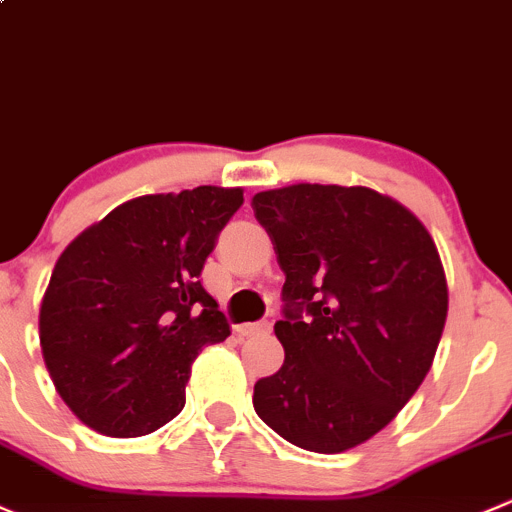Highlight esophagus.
<instances>
[{
    "label": "esophagus",
    "mask_w": 512,
    "mask_h": 512,
    "mask_svg": "<svg viewBox=\"0 0 512 512\" xmlns=\"http://www.w3.org/2000/svg\"><path fill=\"white\" fill-rule=\"evenodd\" d=\"M270 322H247V325H240L237 327V332H240L242 337H252V335H265V332H270Z\"/></svg>",
    "instance_id": "34e87169"
}]
</instances>
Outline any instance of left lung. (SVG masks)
I'll return each mask as SVG.
<instances>
[{"instance_id":"left-lung-1","label":"left lung","mask_w":512,"mask_h":512,"mask_svg":"<svg viewBox=\"0 0 512 512\" xmlns=\"http://www.w3.org/2000/svg\"><path fill=\"white\" fill-rule=\"evenodd\" d=\"M285 272V362L255 382L262 423L310 453H345L403 410L433 365L448 282L433 237L370 187L290 185L252 197Z\"/></svg>"}]
</instances>
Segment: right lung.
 Listing matches in <instances>:
<instances>
[{
    "mask_svg": "<svg viewBox=\"0 0 512 512\" xmlns=\"http://www.w3.org/2000/svg\"><path fill=\"white\" fill-rule=\"evenodd\" d=\"M240 205V187L135 197L59 255L39 345L59 398L87 428L137 438L182 413L195 357L230 335L200 272Z\"/></svg>",
    "mask_w": 512,
    "mask_h": 512,
    "instance_id": "add662e5",
    "label": "right lung"
}]
</instances>
